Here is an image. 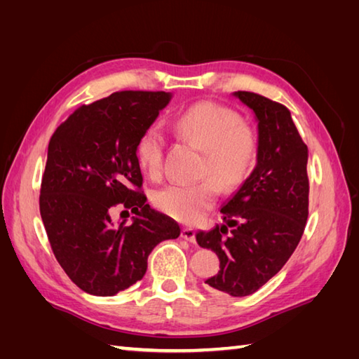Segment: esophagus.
Listing matches in <instances>:
<instances>
[{"label":"esophagus","instance_id":"1","mask_svg":"<svg viewBox=\"0 0 359 359\" xmlns=\"http://www.w3.org/2000/svg\"><path fill=\"white\" fill-rule=\"evenodd\" d=\"M180 236H182V239H185V241L191 242V243L196 241V233H194L193 228L184 226V228H182V231H180Z\"/></svg>","mask_w":359,"mask_h":359}]
</instances>
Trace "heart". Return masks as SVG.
<instances>
[{
  "label": "heart",
  "instance_id": "b5f03b06",
  "mask_svg": "<svg viewBox=\"0 0 359 359\" xmlns=\"http://www.w3.org/2000/svg\"><path fill=\"white\" fill-rule=\"evenodd\" d=\"M180 137L203 151L201 175H210L197 184H171L152 196L154 207L184 224H197L215 207L219 188L234 189L251 174L257 158L259 143L253 129L241 123V117L224 106L202 102L189 106L174 118ZM166 137L156 125L148 126L135 144L142 170L157 177L163 168Z\"/></svg>",
  "mask_w": 359,
  "mask_h": 359
}]
</instances>
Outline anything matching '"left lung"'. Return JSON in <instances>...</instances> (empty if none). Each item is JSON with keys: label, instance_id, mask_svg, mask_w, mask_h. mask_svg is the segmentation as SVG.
I'll return each mask as SVG.
<instances>
[{"label": "left lung", "instance_id": "obj_1", "mask_svg": "<svg viewBox=\"0 0 359 359\" xmlns=\"http://www.w3.org/2000/svg\"><path fill=\"white\" fill-rule=\"evenodd\" d=\"M234 95L256 114L257 165L224 208L222 225L196 241L220 261L205 282L234 297L257 292L293 255L309 217V151L287 106L261 94Z\"/></svg>", "mask_w": 359, "mask_h": 359}]
</instances>
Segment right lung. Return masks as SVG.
I'll return each mask as SVG.
<instances>
[{
	"label": "right lung",
	"mask_w": 359,
	"mask_h": 359,
	"mask_svg": "<svg viewBox=\"0 0 359 359\" xmlns=\"http://www.w3.org/2000/svg\"><path fill=\"white\" fill-rule=\"evenodd\" d=\"M163 90H118L81 104L52 134L41 179L40 215L52 253L83 292L114 296L140 280L158 242L180 228L151 210L135 144L170 102ZM114 208L131 209L116 227Z\"/></svg>",
	"instance_id": "obj_1"
}]
</instances>
